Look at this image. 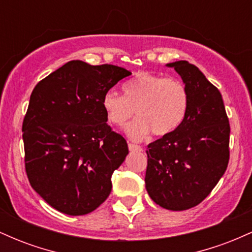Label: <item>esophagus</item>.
<instances>
[{"instance_id":"34e87169","label":"esophagus","mask_w":252,"mask_h":252,"mask_svg":"<svg viewBox=\"0 0 252 252\" xmlns=\"http://www.w3.org/2000/svg\"><path fill=\"white\" fill-rule=\"evenodd\" d=\"M128 147H129V149L131 150V152H141V150H142V147L141 146H137V144H135V143H128Z\"/></svg>"}]
</instances>
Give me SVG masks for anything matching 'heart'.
I'll list each match as a JSON object with an SVG mask.
<instances>
[{"label": "heart", "instance_id": "b5f03b06", "mask_svg": "<svg viewBox=\"0 0 252 252\" xmlns=\"http://www.w3.org/2000/svg\"><path fill=\"white\" fill-rule=\"evenodd\" d=\"M124 96L109 90L102 105L109 122L123 126L132 115H137L126 126L134 140H142L150 131L162 136L180 126L189 108V91L176 78H166L149 72H140L123 85Z\"/></svg>", "mask_w": 252, "mask_h": 252}]
</instances>
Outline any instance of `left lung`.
Masks as SVG:
<instances>
[{
	"label": "left lung",
	"instance_id": "8db88e82",
	"mask_svg": "<svg viewBox=\"0 0 252 252\" xmlns=\"http://www.w3.org/2000/svg\"><path fill=\"white\" fill-rule=\"evenodd\" d=\"M189 91L180 126L148 144L146 189L167 210L196 206L212 192L230 160V123L219 90L198 67L180 60L168 63Z\"/></svg>",
	"mask_w": 252,
	"mask_h": 252
}]
</instances>
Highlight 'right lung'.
<instances>
[{"label": "right lung", "instance_id": "1", "mask_svg": "<svg viewBox=\"0 0 252 252\" xmlns=\"http://www.w3.org/2000/svg\"><path fill=\"white\" fill-rule=\"evenodd\" d=\"M115 65L66 63L36 84L22 123L31 186L53 209L88 215L111 192V175L129 153L106 123L102 98L130 76Z\"/></svg>", "mask_w": 252, "mask_h": 252}]
</instances>
